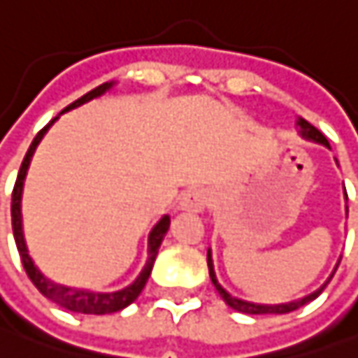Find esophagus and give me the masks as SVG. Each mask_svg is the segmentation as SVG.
I'll return each instance as SVG.
<instances>
[{"label":"esophagus","mask_w":358,"mask_h":358,"mask_svg":"<svg viewBox=\"0 0 358 358\" xmlns=\"http://www.w3.org/2000/svg\"><path fill=\"white\" fill-rule=\"evenodd\" d=\"M207 207V193L203 189H191L181 199V211L185 213H201Z\"/></svg>","instance_id":"obj_1"}]
</instances>
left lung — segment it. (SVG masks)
<instances>
[{"label":"left lung","mask_w":358,"mask_h":358,"mask_svg":"<svg viewBox=\"0 0 358 358\" xmlns=\"http://www.w3.org/2000/svg\"><path fill=\"white\" fill-rule=\"evenodd\" d=\"M296 125H299V133L305 137V139H310V141H317V143L324 145V147H331L329 145V141H327V137H324L321 131L317 129V127H313L309 121H305V119H296ZM345 197H347V191H345ZM347 213H349V207H347ZM338 263H341V259H338ZM337 263V267H338ZM207 265H209V277H211V281H213L215 289L219 291V295H221V299L227 303L231 309L239 310V313H247V315H285V313H291V310H296L299 307H303V305H307L309 301H313V299H317V296L323 293V289L329 285V281L333 279V275H335V271H337V267H335V271L331 273V277L327 279V282L324 285H321V289H317L315 293H310V295L303 296V299H299V301H291V303H282V305H259V303H249V301H243V299H237V296H233L231 293H229L227 289L219 282V279H217V275H215V267H213V259H211V251H207Z\"/></svg>","instance_id":"left-lung-1"}]
</instances>
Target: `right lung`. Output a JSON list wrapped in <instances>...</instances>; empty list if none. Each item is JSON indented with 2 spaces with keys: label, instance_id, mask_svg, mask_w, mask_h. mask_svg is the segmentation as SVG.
<instances>
[{
  "label": "right lung",
  "instance_id": "1",
  "mask_svg": "<svg viewBox=\"0 0 358 358\" xmlns=\"http://www.w3.org/2000/svg\"><path fill=\"white\" fill-rule=\"evenodd\" d=\"M111 87H113V83H103V85L91 90L83 97H79L77 101L67 105L62 113L69 111V109H76L79 105L87 103V101L95 99V97H101L105 91H109ZM59 117L51 119L48 125L35 135L34 143L29 145V149H27V153L23 157L21 169L17 173V179H15V187H13V195H11V227H13V237H15V245H17V251H20L21 263H23V268H25L27 277L37 287V291L43 296H48L49 301H53L55 305L63 307V309L73 310V313H83V315H109V313H117V310L125 309L127 305H131L139 296V293L143 291L145 282L149 279L153 263H155V257L159 253V247H161V243H163L167 231H169L171 219H169V215H163L159 219L157 225L151 229V233H149V245H147V263H145L143 271L139 273V277L131 282L129 287H125L121 291H115V293H93V291H87V289L65 287V285H59V282L48 279L39 268L35 267V263L31 261V257H29V251H27L25 239H23V227H21V193H23V181H25V175H27V167L31 163V157H34L35 147L39 145V141L43 139V135L48 133L49 127Z\"/></svg>",
  "mask_w": 358,
  "mask_h": 358
}]
</instances>
